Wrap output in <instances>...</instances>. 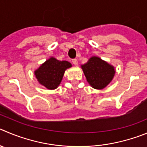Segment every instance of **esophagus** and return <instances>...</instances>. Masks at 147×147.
<instances>
[{
	"instance_id": "34e87169",
	"label": "esophagus",
	"mask_w": 147,
	"mask_h": 147,
	"mask_svg": "<svg viewBox=\"0 0 147 147\" xmlns=\"http://www.w3.org/2000/svg\"><path fill=\"white\" fill-rule=\"evenodd\" d=\"M72 63H73L74 65H75V66H77L78 64V60L76 59H75L72 60Z\"/></svg>"
}]
</instances>
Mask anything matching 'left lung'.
Listing matches in <instances>:
<instances>
[{
    "label": "left lung",
    "mask_w": 147,
    "mask_h": 147,
    "mask_svg": "<svg viewBox=\"0 0 147 147\" xmlns=\"http://www.w3.org/2000/svg\"><path fill=\"white\" fill-rule=\"evenodd\" d=\"M81 68L88 83L95 89L101 90L108 86L115 75V67L100 57L93 56Z\"/></svg>",
    "instance_id": "obj_1"
}]
</instances>
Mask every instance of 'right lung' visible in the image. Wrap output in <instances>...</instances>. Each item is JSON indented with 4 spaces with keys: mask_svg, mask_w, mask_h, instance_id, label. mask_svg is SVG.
Listing matches in <instances>:
<instances>
[{
    "mask_svg": "<svg viewBox=\"0 0 147 147\" xmlns=\"http://www.w3.org/2000/svg\"><path fill=\"white\" fill-rule=\"evenodd\" d=\"M70 67L72 64L69 61L51 57L34 71V74L39 84L49 90H54L61 83L66 69Z\"/></svg>",
    "mask_w": 147,
    "mask_h": 147,
    "instance_id": "1",
    "label": "right lung"
}]
</instances>
